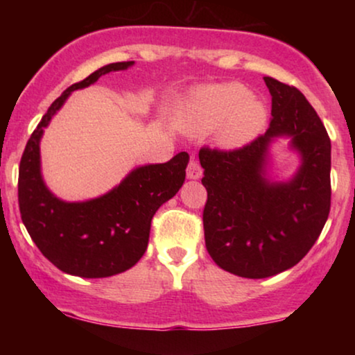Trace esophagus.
<instances>
[{
	"mask_svg": "<svg viewBox=\"0 0 355 355\" xmlns=\"http://www.w3.org/2000/svg\"><path fill=\"white\" fill-rule=\"evenodd\" d=\"M202 174H203L202 166L198 164L197 158L192 157L191 162H189V164H187V178L189 179H198V178H202Z\"/></svg>",
	"mask_w": 355,
	"mask_h": 355,
	"instance_id": "34e87169",
	"label": "esophagus"
}]
</instances>
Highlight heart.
Segmentation results:
<instances>
[{
  "instance_id": "obj_1",
  "label": "heart",
  "mask_w": 355,
  "mask_h": 355,
  "mask_svg": "<svg viewBox=\"0 0 355 355\" xmlns=\"http://www.w3.org/2000/svg\"><path fill=\"white\" fill-rule=\"evenodd\" d=\"M193 128L198 132L218 129L216 142L225 148H237L250 142L263 129L266 110L252 98L247 87L231 84L198 89L191 100Z\"/></svg>"
}]
</instances>
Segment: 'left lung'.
I'll return each instance as SVG.
<instances>
[{
  "label": "left lung",
  "mask_w": 355,
  "mask_h": 355,
  "mask_svg": "<svg viewBox=\"0 0 355 355\" xmlns=\"http://www.w3.org/2000/svg\"><path fill=\"white\" fill-rule=\"evenodd\" d=\"M271 121L263 135L237 150L203 147L205 245L220 268L260 279L293 268L318 239L331 207V142L317 111L293 85L263 77ZM289 137L301 155L288 183L266 179L269 144Z\"/></svg>",
  "instance_id": "1"
}]
</instances>
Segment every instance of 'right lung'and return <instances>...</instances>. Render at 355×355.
Returning <instances> with one entry per match:
<instances>
[{
	"mask_svg": "<svg viewBox=\"0 0 355 355\" xmlns=\"http://www.w3.org/2000/svg\"><path fill=\"white\" fill-rule=\"evenodd\" d=\"M134 61L111 62L62 92L53 101L24 150L19 166V210L24 226L56 268L80 278H106L132 268L148 245L150 225L159 207L176 196L186 179L189 155L130 171L119 186L85 202H64L45 186L40 169L43 130L71 92L101 76L124 71Z\"/></svg>",
	"mask_w": 355,
	"mask_h": 355,
	"instance_id": "right-lung-1",
	"label": "right lung"
}]
</instances>
